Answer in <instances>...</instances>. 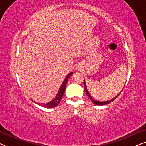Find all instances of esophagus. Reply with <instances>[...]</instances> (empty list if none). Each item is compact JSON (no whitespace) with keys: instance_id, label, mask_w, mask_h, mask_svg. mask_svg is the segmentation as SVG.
<instances>
[{"instance_id":"obj_1","label":"esophagus","mask_w":146,"mask_h":146,"mask_svg":"<svg viewBox=\"0 0 146 146\" xmlns=\"http://www.w3.org/2000/svg\"><path fill=\"white\" fill-rule=\"evenodd\" d=\"M77 68V69H79V68H79V66H78V67H77V68Z\"/></svg>"}]
</instances>
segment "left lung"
Listing matches in <instances>:
<instances>
[{"label":"left lung","instance_id":"left-lung-1","mask_svg":"<svg viewBox=\"0 0 146 146\" xmlns=\"http://www.w3.org/2000/svg\"><path fill=\"white\" fill-rule=\"evenodd\" d=\"M84 90H85V92H86V94H87V96H88L89 97V98L91 100V101L92 102L94 103V104H95L96 105H100V106H102V105H105V104H109V103H110L111 102H113V100H114L115 99H116V98L120 94V93L121 92H121H120V93H119V94L117 95V96H115V98H113L112 99V100H111L110 101H106V102H100V101H96V100H95L91 96H90V94H89V92H88V90H87V88H86V83H85V82H84Z\"/></svg>","mask_w":146,"mask_h":146}]
</instances>
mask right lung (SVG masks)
<instances>
[{
  "label": "right lung",
  "instance_id": "1",
  "mask_svg": "<svg viewBox=\"0 0 146 146\" xmlns=\"http://www.w3.org/2000/svg\"><path fill=\"white\" fill-rule=\"evenodd\" d=\"M72 74V72H70L67 75V76L65 78L56 96L55 97V98L52 100L50 102L47 103V104H41V106H42L43 107L45 108H54L57 106L59 104V103L60 102L64 94V91H65V88L66 86L67 82H68V80L69 77Z\"/></svg>",
  "mask_w": 146,
  "mask_h": 146
}]
</instances>
